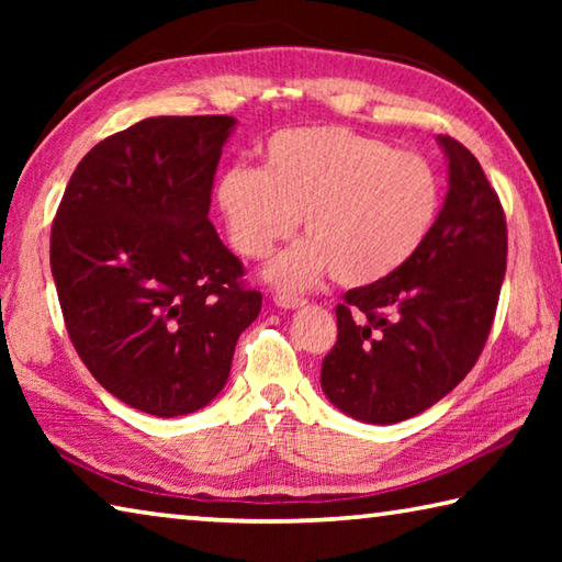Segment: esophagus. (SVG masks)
<instances>
[{"label":"esophagus","instance_id":"esophagus-1","mask_svg":"<svg viewBox=\"0 0 562 562\" xmlns=\"http://www.w3.org/2000/svg\"><path fill=\"white\" fill-rule=\"evenodd\" d=\"M274 304L282 310H297V307H304L307 304V300L304 297H297V294H274Z\"/></svg>","mask_w":562,"mask_h":562}]
</instances>
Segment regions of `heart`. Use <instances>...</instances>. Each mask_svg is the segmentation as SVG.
I'll list each match as a JSON object with an SVG mask.
<instances>
[{"mask_svg":"<svg viewBox=\"0 0 562 562\" xmlns=\"http://www.w3.org/2000/svg\"><path fill=\"white\" fill-rule=\"evenodd\" d=\"M231 243L262 260L302 217L307 235L268 268L280 290L322 274L345 288L384 280L418 252L441 207L429 160L345 126L280 131L262 148V168L235 166L217 183Z\"/></svg>","mask_w":562,"mask_h":562,"instance_id":"b5f03b06","label":"heart"}]
</instances>
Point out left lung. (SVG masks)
Here are the masks:
<instances>
[{
	"label": "left lung",
	"instance_id": "1",
	"mask_svg": "<svg viewBox=\"0 0 562 562\" xmlns=\"http://www.w3.org/2000/svg\"><path fill=\"white\" fill-rule=\"evenodd\" d=\"M449 193L431 235L384 280L345 292L322 392L367 424H396L443 398L479 361L506 274L496 190L469 148L439 136Z\"/></svg>",
	"mask_w": 562,
	"mask_h": 562
}]
</instances>
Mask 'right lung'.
<instances>
[{
	"instance_id": "right-lung-1",
	"label": "right lung",
	"mask_w": 562,
	"mask_h": 562,
	"mask_svg": "<svg viewBox=\"0 0 562 562\" xmlns=\"http://www.w3.org/2000/svg\"><path fill=\"white\" fill-rule=\"evenodd\" d=\"M233 116H156L93 146L52 225L66 331L93 379L138 412L183 416L221 394L260 315L207 221Z\"/></svg>"
}]
</instances>
